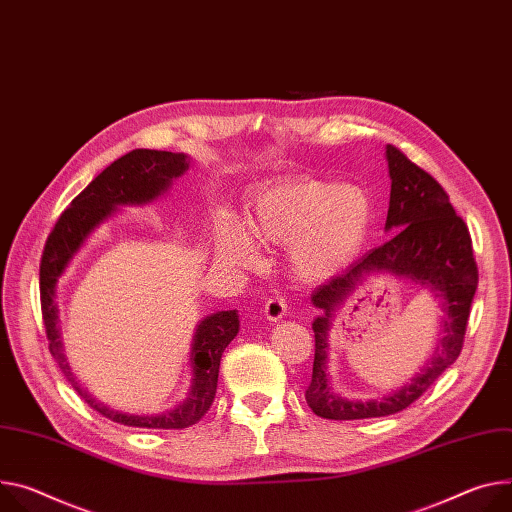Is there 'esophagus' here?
<instances>
[{
  "mask_svg": "<svg viewBox=\"0 0 512 512\" xmlns=\"http://www.w3.org/2000/svg\"><path fill=\"white\" fill-rule=\"evenodd\" d=\"M286 310H288V304H286V300H284L282 296L269 298V300L265 302V306H263V314H265V318L271 320V322L282 320V318L286 316Z\"/></svg>",
  "mask_w": 512,
  "mask_h": 512,
  "instance_id": "34e87169",
  "label": "esophagus"
}]
</instances>
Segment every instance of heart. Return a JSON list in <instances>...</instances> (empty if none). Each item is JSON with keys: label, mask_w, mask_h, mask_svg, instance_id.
I'll use <instances>...</instances> for the list:
<instances>
[{"label": "heart", "mask_w": 512, "mask_h": 512, "mask_svg": "<svg viewBox=\"0 0 512 512\" xmlns=\"http://www.w3.org/2000/svg\"><path fill=\"white\" fill-rule=\"evenodd\" d=\"M247 228L222 220L216 247L230 261H257V243L288 245V267L306 284L327 282L363 249L374 222V202L355 183L296 177L251 196Z\"/></svg>", "instance_id": "1"}]
</instances>
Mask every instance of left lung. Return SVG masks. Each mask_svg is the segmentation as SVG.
<instances>
[{
  "label": "left lung",
  "mask_w": 512,
  "mask_h": 512,
  "mask_svg": "<svg viewBox=\"0 0 512 512\" xmlns=\"http://www.w3.org/2000/svg\"><path fill=\"white\" fill-rule=\"evenodd\" d=\"M386 161L392 188L384 228L394 235L310 296L320 314L312 322L316 349L306 402L314 414L331 421L388 416L421 398L459 357L478 288L470 230L455 214L445 190L392 145H386ZM384 272L427 287L438 298L444 312L442 337L434 357L408 385L382 399L349 401L337 395L330 382L328 333L334 312L366 277Z\"/></svg>",
  "instance_id": "8db88e82"
}]
</instances>
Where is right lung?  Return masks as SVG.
I'll return each mask as SVG.
<instances>
[{"mask_svg":"<svg viewBox=\"0 0 512 512\" xmlns=\"http://www.w3.org/2000/svg\"><path fill=\"white\" fill-rule=\"evenodd\" d=\"M190 169V159L183 153L136 149L106 167L61 214L53 232L46 239L40 261V306L49 349L73 390L114 423L141 429H185L196 425L210 410L216 386L220 357L228 343L239 333V312L220 310L196 324L190 347L192 384L183 402L159 414H128L112 410L83 388L67 361L57 306V284L73 257L100 224L118 212V206H141L161 198L173 179Z\"/></svg>","mask_w":512,"mask_h":512,"instance_id":"obj_1","label":"right lung"}]
</instances>
